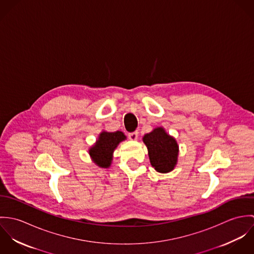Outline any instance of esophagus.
<instances>
[{
	"label": "esophagus",
	"instance_id": "1",
	"mask_svg": "<svg viewBox=\"0 0 254 254\" xmlns=\"http://www.w3.org/2000/svg\"><path fill=\"white\" fill-rule=\"evenodd\" d=\"M128 137H129V139H130L131 141H136V140L138 139V132L130 133V134L128 135Z\"/></svg>",
	"mask_w": 254,
	"mask_h": 254
}]
</instances>
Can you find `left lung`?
<instances>
[{"label": "left lung", "mask_w": 254, "mask_h": 254, "mask_svg": "<svg viewBox=\"0 0 254 254\" xmlns=\"http://www.w3.org/2000/svg\"><path fill=\"white\" fill-rule=\"evenodd\" d=\"M143 142L147 147L151 166L159 173H169L177 165L179 145L163 127H156L145 134Z\"/></svg>", "instance_id": "left-lung-1"}]
</instances>
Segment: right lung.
I'll use <instances>...</instances> for the list:
<instances>
[{
  "label": "right lung",
  "mask_w": 254,
  "mask_h": 254,
  "mask_svg": "<svg viewBox=\"0 0 254 254\" xmlns=\"http://www.w3.org/2000/svg\"><path fill=\"white\" fill-rule=\"evenodd\" d=\"M126 139V136L121 131L108 132L103 130L99 134L96 143L89 147V155L97 166L109 168L115 148Z\"/></svg>",
  "instance_id": "1"
}]
</instances>
